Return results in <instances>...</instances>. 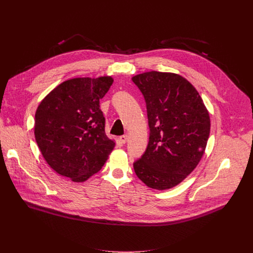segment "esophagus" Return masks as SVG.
I'll list each match as a JSON object with an SVG mask.
<instances>
[{"label": "esophagus", "instance_id": "1", "mask_svg": "<svg viewBox=\"0 0 253 253\" xmlns=\"http://www.w3.org/2000/svg\"><path fill=\"white\" fill-rule=\"evenodd\" d=\"M119 140H120V142H121L122 144H125V143L127 142V140H128V136H127V135H123V136H120Z\"/></svg>", "mask_w": 253, "mask_h": 253}]
</instances>
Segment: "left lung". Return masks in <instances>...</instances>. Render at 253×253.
<instances>
[{
  "label": "left lung",
  "instance_id": "left-lung-1",
  "mask_svg": "<svg viewBox=\"0 0 253 253\" xmlns=\"http://www.w3.org/2000/svg\"><path fill=\"white\" fill-rule=\"evenodd\" d=\"M146 102L150 129L147 149L133 164L148 187L178 185L201 160L210 133V117L199 93L182 76L145 72L132 77Z\"/></svg>",
  "mask_w": 253,
  "mask_h": 253
}]
</instances>
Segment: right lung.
I'll return each instance as SVG.
<instances>
[{"label": "right lung", "mask_w": 253, "mask_h": 253, "mask_svg": "<svg viewBox=\"0 0 253 253\" xmlns=\"http://www.w3.org/2000/svg\"><path fill=\"white\" fill-rule=\"evenodd\" d=\"M113 78H73L54 88L39 104L34 134L49 166L74 182L97 173L115 147L105 133L100 100Z\"/></svg>", "instance_id": "right-lung-1"}]
</instances>
